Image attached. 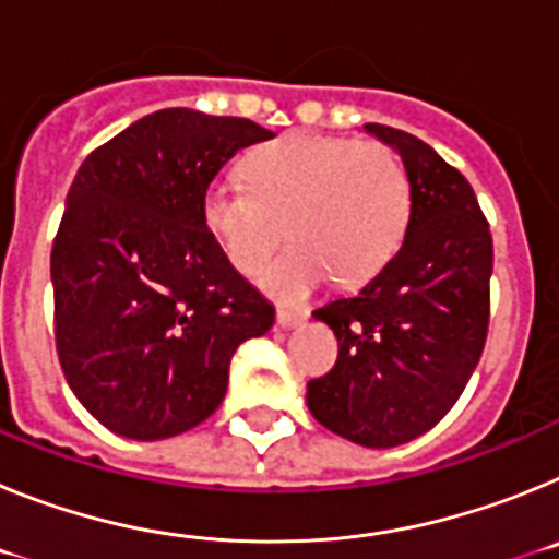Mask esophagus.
<instances>
[{
    "label": "esophagus",
    "instance_id": "obj_1",
    "mask_svg": "<svg viewBox=\"0 0 559 559\" xmlns=\"http://www.w3.org/2000/svg\"><path fill=\"white\" fill-rule=\"evenodd\" d=\"M308 308H280L276 310V324L280 328H296L308 319Z\"/></svg>",
    "mask_w": 559,
    "mask_h": 559
}]
</instances>
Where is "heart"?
<instances>
[{
  "instance_id": "obj_1",
  "label": "heart",
  "mask_w": 559,
  "mask_h": 559,
  "mask_svg": "<svg viewBox=\"0 0 559 559\" xmlns=\"http://www.w3.org/2000/svg\"><path fill=\"white\" fill-rule=\"evenodd\" d=\"M243 181H212L201 215L229 263L257 274L285 235L290 243L265 269L271 294L296 299L333 276L372 280L400 249L412 218V181L380 142L294 131L257 147Z\"/></svg>"
}]
</instances>
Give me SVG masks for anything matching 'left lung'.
<instances>
[{"mask_svg":"<svg viewBox=\"0 0 559 559\" xmlns=\"http://www.w3.org/2000/svg\"><path fill=\"white\" fill-rule=\"evenodd\" d=\"M412 181L397 254L349 299L313 310L338 338V360L308 383L328 431L394 448L431 431L464 392L490 328L492 235L471 181L431 145L369 122Z\"/></svg>","mask_w":559,"mask_h":559,"instance_id":"left-lung-1","label":"left lung"}]
</instances>
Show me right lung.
I'll use <instances>...</instances> for the list:
<instances>
[{
    "label": "right lung",
    "instance_id": "obj_1",
    "mask_svg": "<svg viewBox=\"0 0 559 559\" xmlns=\"http://www.w3.org/2000/svg\"><path fill=\"white\" fill-rule=\"evenodd\" d=\"M271 136L243 117L162 108L78 170L49 263L56 349L108 431L153 442L204 423L235 349L274 324L201 215L221 167Z\"/></svg>",
    "mask_w": 559,
    "mask_h": 559
}]
</instances>
